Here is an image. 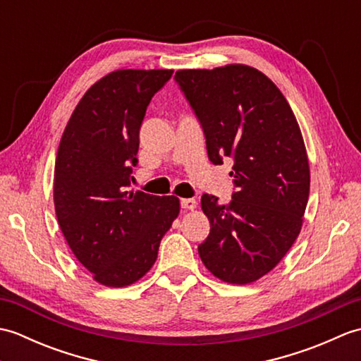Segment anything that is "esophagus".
Instances as JSON below:
<instances>
[{
    "mask_svg": "<svg viewBox=\"0 0 361 361\" xmlns=\"http://www.w3.org/2000/svg\"><path fill=\"white\" fill-rule=\"evenodd\" d=\"M181 208L183 209H195L197 208V200L195 198H181Z\"/></svg>",
    "mask_w": 361,
    "mask_h": 361,
    "instance_id": "34e87169",
    "label": "esophagus"
}]
</instances>
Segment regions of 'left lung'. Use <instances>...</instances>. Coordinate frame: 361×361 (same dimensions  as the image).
<instances>
[{"label":"left lung","mask_w":361,"mask_h":361,"mask_svg":"<svg viewBox=\"0 0 361 361\" xmlns=\"http://www.w3.org/2000/svg\"><path fill=\"white\" fill-rule=\"evenodd\" d=\"M175 80L200 121L211 163L234 161L233 200L202 197L211 231L198 255L224 282H255L301 231L310 189L301 128L279 88L252 66L180 70Z\"/></svg>","instance_id":"left-lung-1"}]
</instances>
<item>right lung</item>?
I'll return each instance as SVG.
<instances>
[{
	"instance_id": "1",
	"label": "right lung",
	"mask_w": 361,
	"mask_h": 361,
	"mask_svg": "<svg viewBox=\"0 0 361 361\" xmlns=\"http://www.w3.org/2000/svg\"><path fill=\"white\" fill-rule=\"evenodd\" d=\"M172 73L106 74L83 94L60 140L54 169L59 225L74 256L106 287L140 281L180 214L173 195L128 190L145 110Z\"/></svg>"
}]
</instances>
